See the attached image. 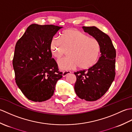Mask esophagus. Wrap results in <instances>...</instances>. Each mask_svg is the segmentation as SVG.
<instances>
[{"instance_id":"esophagus-1","label":"esophagus","mask_w":132,"mask_h":132,"mask_svg":"<svg viewBox=\"0 0 132 132\" xmlns=\"http://www.w3.org/2000/svg\"><path fill=\"white\" fill-rule=\"evenodd\" d=\"M71 73V71H68V70H65V71H63V73H62V76L64 77H66L67 75H68L69 74Z\"/></svg>"}]
</instances>
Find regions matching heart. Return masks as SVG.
<instances>
[{"label":"heart","instance_id":"b5f03b06","mask_svg":"<svg viewBox=\"0 0 132 132\" xmlns=\"http://www.w3.org/2000/svg\"><path fill=\"white\" fill-rule=\"evenodd\" d=\"M52 54L59 59L69 50V56L58 61L62 70H87L94 67L99 60L101 45L96 38L89 37L86 33L76 29H69L62 32L60 38L53 37L50 42Z\"/></svg>","mask_w":132,"mask_h":132}]
</instances>
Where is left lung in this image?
I'll return each instance as SVG.
<instances>
[{
    "label": "left lung",
    "mask_w": 132,
    "mask_h": 132,
    "mask_svg": "<svg viewBox=\"0 0 132 132\" xmlns=\"http://www.w3.org/2000/svg\"><path fill=\"white\" fill-rule=\"evenodd\" d=\"M82 28L99 41L101 56L92 68L74 72L77 77L74 89L81 99L92 102L102 97L114 79L116 53L108 35L95 27H82Z\"/></svg>",
    "instance_id": "left-lung-1"
}]
</instances>
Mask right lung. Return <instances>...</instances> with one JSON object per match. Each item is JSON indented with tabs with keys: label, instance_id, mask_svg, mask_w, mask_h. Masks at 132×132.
Listing matches in <instances>:
<instances>
[{
	"label": "right lung",
	"instance_id": "obj_1",
	"mask_svg": "<svg viewBox=\"0 0 132 132\" xmlns=\"http://www.w3.org/2000/svg\"><path fill=\"white\" fill-rule=\"evenodd\" d=\"M62 28L33 24L16 43L12 61L15 82L29 100L49 99L62 77L50 49V40Z\"/></svg>",
	"mask_w": 132,
	"mask_h": 132
}]
</instances>
